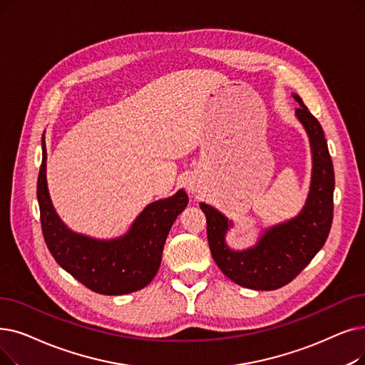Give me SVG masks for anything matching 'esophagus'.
Returning a JSON list of instances; mask_svg holds the SVG:
<instances>
[{
	"label": "esophagus",
	"mask_w": 365,
	"mask_h": 365,
	"mask_svg": "<svg viewBox=\"0 0 365 365\" xmlns=\"http://www.w3.org/2000/svg\"><path fill=\"white\" fill-rule=\"evenodd\" d=\"M185 185H186V189L189 192L195 194V192H200V189L202 187V180L198 174H191V176L186 178Z\"/></svg>",
	"instance_id": "1"
}]
</instances>
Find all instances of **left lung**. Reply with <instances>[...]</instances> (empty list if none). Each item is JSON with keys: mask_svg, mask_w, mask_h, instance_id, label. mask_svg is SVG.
I'll list each match as a JSON object with an SVG mask.
<instances>
[{"mask_svg": "<svg viewBox=\"0 0 365 365\" xmlns=\"http://www.w3.org/2000/svg\"><path fill=\"white\" fill-rule=\"evenodd\" d=\"M295 116L307 133L312 150V179L304 207L295 216L262 230L258 242L242 250L227 245V232L234 227L213 205L200 202L207 217V240L220 272L240 287L273 291L288 284L313 259L327 242L332 224L334 168L324 130L297 93Z\"/></svg>", "mask_w": 365, "mask_h": 365, "instance_id": "left-lung-1", "label": "left lung"}]
</instances>
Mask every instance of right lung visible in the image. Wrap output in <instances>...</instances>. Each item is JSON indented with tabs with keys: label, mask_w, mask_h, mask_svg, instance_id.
Here are the masks:
<instances>
[{
	"label": "right lung",
	"mask_w": 365,
	"mask_h": 365,
	"mask_svg": "<svg viewBox=\"0 0 365 365\" xmlns=\"http://www.w3.org/2000/svg\"><path fill=\"white\" fill-rule=\"evenodd\" d=\"M37 180L44 242L55 261L86 288L103 295H123L143 289L156 276L167 235L176 217L187 205L185 189L148 204L116 239L101 240L70 230L56 213L46 178V140Z\"/></svg>",
	"instance_id": "obj_1"
}]
</instances>
